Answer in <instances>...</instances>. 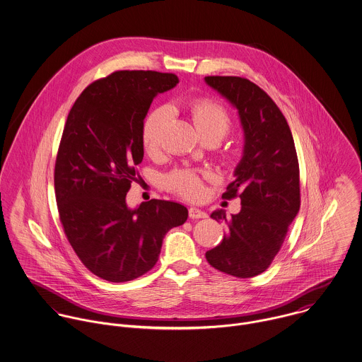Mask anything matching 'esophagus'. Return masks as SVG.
I'll return each instance as SVG.
<instances>
[{
	"label": "esophagus",
	"mask_w": 362,
	"mask_h": 362,
	"mask_svg": "<svg viewBox=\"0 0 362 362\" xmlns=\"http://www.w3.org/2000/svg\"><path fill=\"white\" fill-rule=\"evenodd\" d=\"M189 215H190L192 219H202V218H206V216H208L206 212L201 211V209L196 208V206H190V208H189Z\"/></svg>",
	"instance_id": "esophagus-1"
}]
</instances>
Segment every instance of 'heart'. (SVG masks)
<instances>
[{
    "label": "heart",
    "mask_w": 362,
    "mask_h": 362,
    "mask_svg": "<svg viewBox=\"0 0 362 362\" xmlns=\"http://www.w3.org/2000/svg\"><path fill=\"white\" fill-rule=\"evenodd\" d=\"M186 110L193 121L196 130L202 139H212L219 143L233 129V118L228 108L214 98H194L186 103ZM170 117L168 107L153 110L143 122L141 143L147 154L156 156L161 148V133ZM233 154H225V163L233 162ZM166 186L179 196L196 200L202 194V175L200 172L183 168L170 172L166 176Z\"/></svg>",
    "instance_id": "heart-1"
}]
</instances>
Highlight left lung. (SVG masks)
Instances as JSON below:
<instances>
[{
  "label": "left lung",
  "instance_id": "8db88e82",
  "mask_svg": "<svg viewBox=\"0 0 362 362\" xmlns=\"http://www.w3.org/2000/svg\"><path fill=\"white\" fill-rule=\"evenodd\" d=\"M205 81L238 110L245 134L244 156L222 199L241 200V211L211 218L228 226V236L205 258L215 269L252 278L265 272L300 209V168L291 130L275 101L240 76H206Z\"/></svg>",
  "mask_w": 362,
  "mask_h": 362
}]
</instances>
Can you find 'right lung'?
<instances>
[{
    "label": "right lung",
    "instance_id": "1",
    "mask_svg": "<svg viewBox=\"0 0 362 362\" xmlns=\"http://www.w3.org/2000/svg\"><path fill=\"white\" fill-rule=\"evenodd\" d=\"M177 81L175 74L115 71L88 84L69 111L55 160V200L74 251L104 281L147 274L166 232L187 221V208L173 201L126 205L144 157L143 121L154 97Z\"/></svg>",
    "mask_w": 362,
    "mask_h": 362
}]
</instances>
